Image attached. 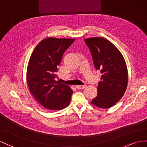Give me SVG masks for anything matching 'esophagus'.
<instances>
[{
  "instance_id": "1",
  "label": "esophagus",
  "mask_w": 147,
  "mask_h": 147,
  "mask_svg": "<svg viewBox=\"0 0 147 147\" xmlns=\"http://www.w3.org/2000/svg\"><path fill=\"white\" fill-rule=\"evenodd\" d=\"M86 87V85H81V86H76V88L78 89H83Z\"/></svg>"
}]
</instances>
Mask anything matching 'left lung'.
<instances>
[{
	"label": "left lung",
	"instance_id": "obj_1",
	"mask_svg": "<svg viewBox=\"0 0 147 147\" xmlns=\"http://www.w3.org/2000/svg\"><path fill=\"white\" fill-rule=\"evenodd\" d=\"M89 47L96 70L101 73L97 96L91 103L101 108H109L123 97L126 90L128 73L126 63L119 50L103 37L84 40Z\"/></svg>",
	"mask_w": 147,
	"mask_h": 147
}]
</instances>
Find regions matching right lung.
<instances>
[{
    "label": "right lung",
    "instance_id": "1",
    "mask_svg": "<svg viewBox=\"0 0 147 147\" xmlns=\"http://www.w3.org/2000/svg\"><path fill=\"white\" fill-rule=\"evenodd\" d=\"M74 41L49 37L40 42L31 55L26 73L29 89L37 102L47 110H60L69 104L73 91L55 79L63 55Z\"/></svg>",
    "mask_w": 147,
    "mask_h": 147
}]
</instances>
